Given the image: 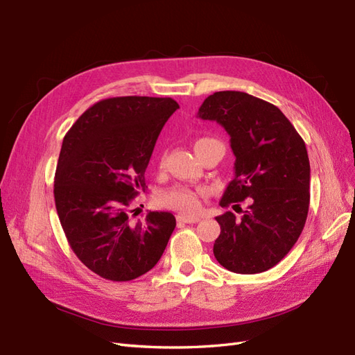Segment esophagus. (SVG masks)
Segmentation results:
<instances>
[{"mask_svg": "<svg viewBox=\"0 0 355 355\" xmlns=\"http://www.w3.org/2000/svg\"><path fill=\"white\" fill-rule=\"evenodd\" d=\"M178 222H184V223H197L200 222L198 216H187V214H178Z\"/></svg>", "mask_w": 355, "mask_h": 355, "instance_id": "obj_1", "label": "esophagus"}]
</instances>
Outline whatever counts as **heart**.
I'll return each mask as SVG.
<instances>
[{"label":"heart","instance_id":"obj_1","mask_svg":"<svg viewBox=\"0 0 355 355\" xmlns=\"http://www.w3.org/2000/svg\"><path fill=\"white\" fill-rule=\"evenodd\" d=\"M209 139H200L196 142V146ZM163 164V163H161ZM206 194L204 189H191L187 187H173L164 192H161L158 202L166 209L180 211L184 214H194L198 211L201 197Z\"/></svg>","mask_w":355,"mask_h":355}]
</instances>
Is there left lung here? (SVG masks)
<instances>
[{
    "instance_id": "1",
    "label": "left lung",
    "mask_w": 355,
    "mask_h": 355,
    "mask_svg": "<svg viewBox=\"0 0 355 355\" xmlns=\"http://www.w3.org/2000/svg\"><path fill=\"white\" fill-rule=\"evenodd\" d=\"M231 136L235 176L220 200L232 211L216 218V261L228 271L257 274L290 252L309 209V158L304 139L275 105L243 92H216L198 110ZM245 200L248 207L239 206Z\"/></svg>"
}]
</instances>
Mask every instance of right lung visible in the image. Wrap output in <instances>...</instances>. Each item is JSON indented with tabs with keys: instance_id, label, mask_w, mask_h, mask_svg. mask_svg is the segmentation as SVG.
<instances>
[{
	"instance_id": "obj_1",
	"label": "right lung",
	"mask_w": 355,
	"mask_h": 355,
	"mask_svg": "<svg viewBox=\"0 0 355 355\" xmlns=\"http://www.w3.org/2000/svg\"><path fill=\"white\" fill-rule=\"evenodd\" d=\"M179 108L171 98L123 96L96 102L63 137L55 202L72 252L105 280L130 282L163 256L176 219L149 211L132 220L161 128ZM144 207V206H142Z\"/></svg>"
}]
</instances>
